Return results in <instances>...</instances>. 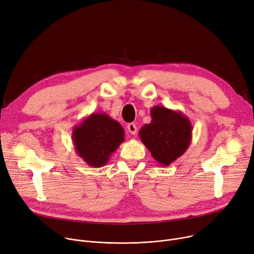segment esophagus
<instances>
[{
    "mask_svg": "<svg viewBox=\"0 0 254 254\" xmlns=\"http://www.w3.org/2000/svg\"><path fill=\"white\" fill-rule=\"evenodd\" d=\"M127 130H128L131 134H135V133H136V126H135L134 124H132V123L128 124V125H127Z\"/></svg>",
    "mask_w": 254,
    "mask_h": 254,
    "instance_id": "obj_1",
    "label": "esophagus"
}]
</instances>
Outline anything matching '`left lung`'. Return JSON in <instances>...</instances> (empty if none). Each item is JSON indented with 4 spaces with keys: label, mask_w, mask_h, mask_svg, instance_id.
I'll return each instance as SVG.
<instances>
[{
    "label": "left lung",
    "mask_w": 254,
    "mask_h": 254,
    "mask_svg": "<svg viewBox=\"0 0 254 254\" xmlns=\"http://www.w3.org/2000/svg\"><path fill=\"white\" fill-rule=\"evenodd\" d=\"M150 124L141 127L142 143L161 166H168L184 154L192 137L190 119L179 110L161 105L151 108Z\"/></svg>",
    "instance_id": "1"
}]
</instances>
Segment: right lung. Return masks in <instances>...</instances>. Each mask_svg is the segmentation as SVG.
<instances>
[{"label": "right lung", "mask_w": 254, "mask_h": 254, "mask_svg": "<svg viewBox=\"0 0 254 254\" xmlns=\"http://www.w3.org/2000/svg\"><path fill=\"white\" fill-rule=\"evenodd\" d=\"M72 141L86 164L98 168L108 162L125 141V130L108 114L93 112L73 128Z\"/></svg>", "instance_id": "right-lung-1"}]
</instances>
